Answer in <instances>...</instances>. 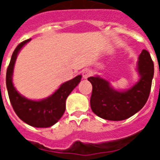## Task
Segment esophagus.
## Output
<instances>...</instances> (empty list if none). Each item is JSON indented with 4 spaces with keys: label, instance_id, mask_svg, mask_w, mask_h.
Segmentation results:
<instances>
[{
    "label": "esophagus",
    "instance_id": "esophagus-1",
    "mask_svg": "<svg viewBox=\"0 0 160 160\" xmlns=\"http://www.w3.org/2000/svg\"><path fill=\"white\" fill-rule=\"evenodd\" d=\"M92 71L89 69H85V70H82V77L84 79L88 78L89 77L92 75Z\"/></svg>",
    "mask_w": 160,
    "mask_h": 160
}]
</instances>
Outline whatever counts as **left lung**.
Returning <instances> with one entry per match:
<instances>
[{
    "label": "left lung",
    "instance_id": "1",
    "mask_svg": "<svg viewBox=\"0 0 160 160\" xmlns=\"http://www.w3.org/2000/svg\"><path fill=\"white\" fill-rule=\"evenodd\" d=\"M137 71L138 81L126 90H115L100 76L88 78L93 87L90 97L93 112L104 119L121 121L140 111L148 99L154 76L153 62L146 49L138 57Z\"/></svg>",
    "mask_w": 160,
    "mask_h": 160
}]
</instances>
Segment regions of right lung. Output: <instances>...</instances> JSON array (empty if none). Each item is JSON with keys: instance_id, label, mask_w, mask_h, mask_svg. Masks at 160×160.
Here are the masks:
<instances>
[{"instance_id": "right-lung-1", "label": "right lung", "mask_w": 160, "mask_h": 160, "mask_svg": "<svg viewBox=\"0 0 160 160\" xmlns=\"http://www.w3.org/2000/svg\"><path fill=\"white\" fill-rule=\"evenodd\" d=\"M20 43L13 51L6 72V87L14 111L25 123L34 128H49L62 118L66 111V100L81 82L82 75L61 85L53 94L41 100H31L18 92L12 83V73L17 57L22 48L30 41Z\"/></svg>"}]
</instances>
